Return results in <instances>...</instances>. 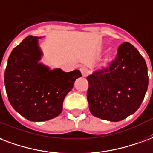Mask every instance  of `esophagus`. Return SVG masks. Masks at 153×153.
Returning a JSON list of instances; mask_svg holds the SVG:
<instances>
[{
    "label": "esophagus",
    "mask_w": 153,
    "mask_h": 153,
    "mask_svg": "<svg viewBox=\"0 0 153 153\" xmlns=\"http://www.w3.org/2000/svg\"><path fill=\"white\" fill-rule=\"evenodd\" d=\"M80 71H81V73H82V77H87L88 75V74H89V71H88V68L86 67H82L80 69Z\"/></svg>",
    "instance_id": "34e87169"
}]
</instances>
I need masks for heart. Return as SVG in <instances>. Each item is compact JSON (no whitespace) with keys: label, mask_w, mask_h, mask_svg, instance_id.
Wrapping results in <instances>:
<instances>
[{"label":"heart","mask_w":153,"mask_h":153,"mask_svg":"<svg viewBox=\"0 0 153 153\" xmlns=\"http://www.w3.org/2000/svg\"><path fill=\"white\" fill-rule=\"evenodd\" d=\"M111 59H112V56H111V55H109V56L107 57V61H108V62H109V61H110Z\"/></svg>","instance_id":"obj_1"}]
</instances>
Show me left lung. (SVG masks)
<instances>
[{
  "mask_svg": "<svg viewBox=\"0 0 153 153\" xmlns=\"http://www.w3.org/2000/svg\"><path fill=\"white\" fill-rule=\"evenodd\" d=\"M89 110L95 117L119 122L133 114L143 102L149 86L145 60L133 45H120L108 69L87 77Z\"/></svg>",
  "mask_w": 153,
  "mask_h": 153,
  "instance_id": "1",
  "label": "left lung"
}]
</instances>
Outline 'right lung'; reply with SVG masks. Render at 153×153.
Listing matches in <instances>:
<instances>
[{
	"mask_svg": "<svg viewBox=\"0 0 153 153\" xmlns=\"http://www.w3.org/2000/svg\"><path fill=\"white\" fill-rule=\"evenodd\" d=\"M41 38L26 37L11 52L4 71L10 105L31 122L47 121L61 114L65 96L72 90L74 81L82 76L79 70L65 72L42 63Z\"/></svg>",
	"mask_w": 153,
	"mask_h": 153,
	"instance_id": "obj_1",
	"label": "right lung"
}]
</instances>
